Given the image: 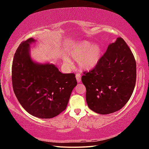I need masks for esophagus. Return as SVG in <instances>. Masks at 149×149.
I'll return each instance as SVG.
<instances>
[{"label":"esophagus","instance_id":"esophagus-1","mask_svg":"<svg viewBox=\"0 0 149 149\" xmlns=\"http://www.w3.org/2000/svg\"><path fill=\"white\" fill-rule=\"evenodd\" d=\"M75 77H76L77 83H80L81 81V74H76V75H75Z\"/></svg>","mask_w":149,"mask_h":149}]
</instances>
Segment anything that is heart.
Returning a JSON list of instances; mask_svg holds the SVG:
<instances>
[{
	"instance_id": "1",
	"label": "heart",
	"mask_w": 149,
	"mask_h": 149,
	"mask_svg": "<svg viewBox=\"0 0 149 149\" xmlns=\"http://www.w3.org/2000/svg\"><path fill=\"white\" fill-rule=\"evenodd\" d=\"M102 48L98 43L88 41L77 42L70 48L68 52L70 58L77 60L79 68L90 71L97 67L102 58ZM69 58H64L65 64L71 65L72 62Z\"/></svg>"
}]
</instances>
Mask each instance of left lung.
<instances>
[{
  "instance_id": "left-lung-1",
  "label": "left lung",
  "mask_w": 149,
  "mask_h": 149,
  "mask_svg": "<svg viewBox=\"0 0 149 149\" xmlns=\"http://www.w3.org/2000/svg\"><path fill=\"white\" fill-rule=\"evenodd\" d=\"M86 101L91 110L108 114L120 110L130 99L136 82V62L129 47L118 37L95 68L84 73Z\"/></svg>"
}]
</instances>
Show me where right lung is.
Here are the masks:
<instances>
[{"label": "right lung", "instance_id": "add662e5", "mask_svg": "<svg viewBox=\"0 0 149 149\" xmlns=\"http://www.w3.org/2000/svg\"><path fill=\"white\" fill-rule=\"evenodd\" d=\"M30 38L19 45L12 67V86L20 104L33 116L54 118L67 107L77 85L74 74H62L52 63H38L30 55Z\"/></svg>", "mask_w": 149, "mask_h": 149}]
</instances>
